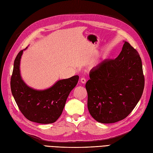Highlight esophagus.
<instances>
[{"label": "esophagus", "mask_w": 153, "mask_h": 153, "mask_svg": "<svg viewBox=\"0 0 153 153\" xmlns=\"http://www.w3.org/2000/svg\"><path fill=\"white\" fill-rule=\"evenodd\" d=\"M80 82H81V83L85 84L86 83V79L84 78V77H82V78H81Z\"/></svg>", "instance_id": "obj_1"}]
</instances>
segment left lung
<instances>
[{"mask_svg":"<svg viewBox=\"0 0 153 153\" xmlns=\"http://www.w3.org/2000/svg\"><path fill=\"white\" fill-rule=\"evenodd\" d=\"M85 85L87 107L93 118L102 123L126 118L143 92L145 78L138 52L125 41L115 59H106L89 73Z\"/></svg>","mask_w":153,"mask_h":153,"instance_id":"1","label":"left lung"}]
</instances>
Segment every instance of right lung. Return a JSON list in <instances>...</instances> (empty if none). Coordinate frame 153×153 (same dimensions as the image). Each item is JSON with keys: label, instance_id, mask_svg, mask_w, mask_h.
Returning a JSON list of instances; mask_svg holds the SVG:
<instances>
[{"label": "right lung", "instance_id": "right-lung-1", "mask_svg": "<svg viewBox=\"0 0 153 153\" xmlns=\"http://www.w3.org/2000/svg\"><path fill=\"white\" fill-rule=\"evenodd\" d=\"M23 51H19L14 60L10 79L12 95L19 110L30 121L44 124L54 123L62 113L68 97L76 86L79 76L59 80L45 90L31 88L20 75L19 64Z\"/></svg>", "mask_w": 153, "mask_h": 153}]
</instances>
